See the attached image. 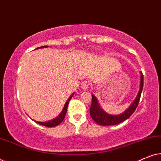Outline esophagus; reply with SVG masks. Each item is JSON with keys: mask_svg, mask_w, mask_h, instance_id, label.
<instances>
[{"mask_svg": "<svg viewBox=\"0 0 161 161\" xmlns=\"http://www.w3.org/2000/svg\"><path fill=\"white\" fill-rule=\"evenodd\" d=\"M89 82H87V81H83L80 85L81 89L83 90H86L88 88H89Z\"/></svg>", "mask_w": 161, "mask_h": 161, "instance_id": "34e87169", "label": "esophagus"}]
</instances>
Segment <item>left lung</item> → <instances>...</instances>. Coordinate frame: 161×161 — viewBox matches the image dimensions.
<instances>
[{
    "instance_id": "obj_1",
    "label": "left lung",
    "mask_w": 161,
    "mask_h": 161,
    "mask_svg": "<svg viewBox=\"0 0 161 161\" xmlns=\"http://www.w3.org/2000/svg\"><path fill=\"white\" fill-rule=\"evenodd\" d=\"M140 87L138 90V94L131 103L130 105L127 108V109L118 115H111L105 112L99 104L98 100L94 94H92V105L90 107V116L94 122L97 123L98 125H103V126H109V125H114L119 124V123L124 122L127 119L135 110L137 108L138 103H139L141 94H142L143 86H144V75L142 72H140Z\"/></svg>"
}]
</instances>
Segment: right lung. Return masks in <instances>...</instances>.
Instances as JSON below:
<instances>
[{"label":"right lung","instance_id":"1","mask_svg":"<svg viewBox=\"0 0 161 161\" xmlns=\"http://www.w3.org/2000/svg\"><path fill=\"white\" fill-rule=\"evenodd\" d=\"M48 47V46H42V47H39L38 48H36V49H40V48H47ZM74 94H72L71 96L69 97V98H68V100H67V102H66L64 106L62 111H61V114H59V115L53 119L52 120H50L48 121V122H36V121H35V122L38 123V124L41 125H43V126H45V127H56L57 125H58L59 124H61V122L64 120V119L65 117V115L66 114H67V106H68V104H69L70 100H71L72 96L74 95Z\"/></svg>","mask_w":161,"mask_h":161}]
</instances>
